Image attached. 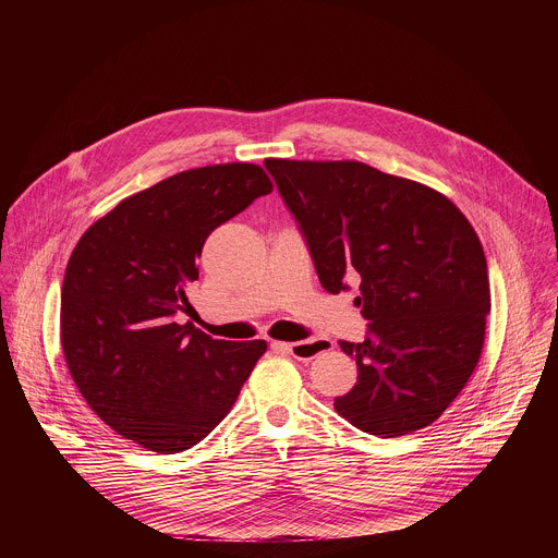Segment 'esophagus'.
Returning a JSON list of instances; mask_svg holds the SVG:
<instances>
[{
	"label": "esophagus",
	"mask_w": 558,
	"mask_h": 558,
	"mask_svg": "<svg viewBox=\"0 0 558 558\" xmlns=\"http://www.w3.org/2000/svg\"><path fill=\"white\" fill-rule=\"evenodd\" d=\"M327 340L323 338H315V340H304V342H274V349L293 355L295 360L308 362L313 357H317L320 353L327 351Z\"/></svg>",
	"instance_id": "obj_1"
}]
</instances>
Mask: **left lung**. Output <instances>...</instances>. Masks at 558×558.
Instances as JSON below:
<instances>
[{
	"mask_svg": "<svg viewBox=\"0 0 558 558\" xmlns=\"http://www.w3.org/2000/svg\"><path fill=\"white\" fill-rule=\"evenodd\" d=\"M329 293L360 280L371 323L357 384L336 411L377 437L415 433L452 404L486 340L488 265L480 235L441 192L360 161L265 158Z\"/></svg>",
	"mask_w": 558,
	"mask_h": 558,
	"instance_id": "8db88e82",
	"label": "left lung"
}]
</instances>
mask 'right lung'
Masks as SVG:
<instances>
[{
	"label": "right lung",
	"mask_w": 558,
	"mask_h": 558,
	"mask_svg": "<svg viewBox=\"0 0 558 558\" xmlns=\"http://www.w3.org/2000/svg\"><path fill=\"white\" fill-rule=\"evenodd\" d=\"M274 190L254 163L179 172L78 238L61 287V349L88 407L141 448L174 454L231 411L267 342L214 340L177 313L207 235Z\"/></svg>",
	"instance_id": "right-lung-1"
}]
</instances>
